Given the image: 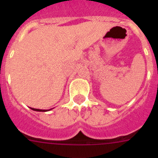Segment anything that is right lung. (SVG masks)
<instances>
[{
	"instance_id": "1",
	"label": "right lung",
	"mask_w": 158,
	"mask_h": 158,
	"mask_svg": "<svg viewBox=\"0 0 158 158\" xmlns=\"http://www.w3.org/2000/svg\"><path fill=\"white\" fill-rule=\"evenodd\" d=\"M32 110H33V111H49V110H42V109H33V108H30ZM50 110V109H49Z\"/></svg>"
}]
</instances>
